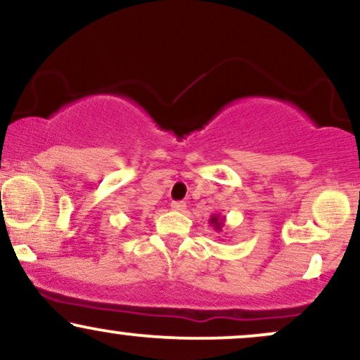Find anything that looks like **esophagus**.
I'll use <instances>...</instances> for the list:
<instances>
[{"mask_svg": "<svg viewBox=\"0 0 360 360\" xmlns=\"http://www.w3.org/2000/svg\"><path fill=\"white\" fill-rule=\"evenodd\" d=\"M171 208L176 210V212H184V210H186V203H184V201H172Z\"/></svg>", "mask_w": 360, "mask_h": 360, "instance_id": "esophagus-1", "label": "esophagus"}]
</instances>
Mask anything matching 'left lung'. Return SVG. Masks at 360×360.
Listing matches in <instances>:
<instances>
[{"label":"left lung","mask_w":360,"mask_h":360,"mask_svg":"<svg viewBox=\"0 0 360 360\" xmlns=\"http://www.w3.org/2000/svg\"><path fill=\"white\" fill-rule=\"evenodd\" d=\"M208 221H210V225L213 226L214 232H221V229L225 226V217H221V214H218V213L212 214V218H210Z\"/></svg>","instance_id":"left-lung-1"}]
</instances>
